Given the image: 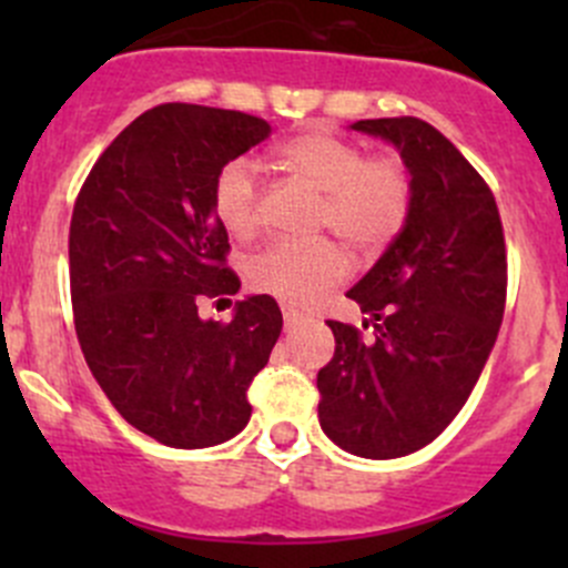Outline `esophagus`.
Here are the masks:
<instances>
[{
  "label": "esophagus",
  "mask_w": 568,
  "mask_h": 568,
  "mask_svg": "<svg viewBox=\"0 0 568 568\" xmlns=\"http://www.w3.org/2000/svg\"><path fill=\"white\" fill-rule=\"evenodd\" d=\"M283 321H285V329H291V326H296L302 321V313L294 311V307L283 305Z\"/></svg>",
  "instance_id": "esophagus-1"
}]
</instances>
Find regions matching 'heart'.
<instances>
[{"label":"heart","instance_id":"obj_1","mask_svg":"<svg viewBox=\"0 0 568 568\" xmlns=\"http://www.w3.org/2000/svg\"><path fill=\"white\" fill-rule=\"evenodd\" d=\"M280 162L302 183L318 189V231H332L357 252L387 250L412 214L409 168L395 153H365L359 142L313 129L280 145ZM261 173L250 159L222 164L211 186L216 220L231 236H255L263 222ZM348 255L332 239L274 242L250 257V280L257 291L294 307H307L348 274Z\"/></svg>","mask_w":568,"mask_h":568}]
</instances>
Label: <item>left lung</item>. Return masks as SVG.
<instances>
[{"label": "left lung", "mask_w": 568, "mask_h": 568, "mask_svg": "<svg viewBox=\"0 0 568 568\" xmlns=\"http://www.w3.org/2000/svg\"><path fill=\"white\" fill-rule=\"evenodd\" d=\"M409 168L412 214L348 291L374 337L326 321L335 354L318 371L326 437L365 459H398L437 439L473 393L506 311L508 261L489 183L420 118L357 120Z\"/></svg>", "instance_id": "left-lung-1"}]
</instances>
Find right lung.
Returning <instances> with one entry per match:
<instances>
[{
    "instance_id": "add662e5",
    "label": "right lung",
    "mask_w": 568,
    "mask_h": 568,
    "mask_svg": "<svg viewBox=\"0 0 568 568\" xmlns=\"http://www.w3.org/2000/svg\"><path fill=\"white\" fill-rule=\"evenodd\" d=\"M272 134L236 109L159 104L125 125L73 203L68 261L79 346L125 423L170 448H211L247 426V390L283 313L268 294L203 321V296L242 288L211 205L222 164Z\"/></svg>"
}]
</instances>
